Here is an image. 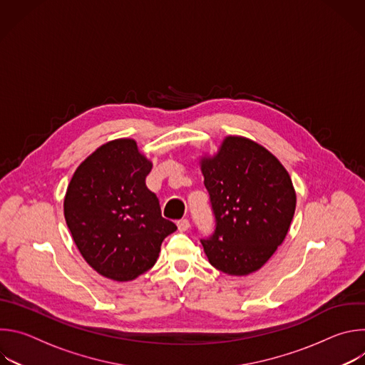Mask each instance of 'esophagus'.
I'll return each mask as SVG.
<instances>
[{
	"label": "esophagus",
	"instance_id": "34e87169",
	"mask_svg": "<svg viewBox=\"0 0 365 365\" xmlns=\"http://www.w3.org/2000/svg\"><path fill=\"white\" fill-rule=\"evenodd\" d=\"M189 227H190L189 220L183 218V220H179V221H178V228H179V231L185 232V231H187V228H189Z\"/></svg>",
	"mask_w": 365,
	"mask_h": 365
}]
</instances>
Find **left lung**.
I'll return each instance as SVG.
<instances>
[{
  "label": "left lung",
  "mask_w": 365,
  "mask_h": 365,
  "mask_svg": "<svg viewBox=\"0 0 365 365\" xmlns=\"http://www.w3.org/2000/svg\"><path fill=\"white\" fill-rule=\"evenodd\" d=\"M215 231L202 238L210 263L228 274L262 267L283 242L294 215L292 179L274 155L244 137H227L202 160Z\"/></svg>",
  "instance_id": "8db88e82"
}]
</instances>
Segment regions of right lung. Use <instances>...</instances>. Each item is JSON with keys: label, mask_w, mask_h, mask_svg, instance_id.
I'll return each instance as SVG.
<instances>
[{"label": "right lung", "mask_w": 365, "mask_h": 365, "mask_svg": "<svg viewBox=\"0 0 365 365\" xmlns=\"http://www.w3.org/2000/svg\"><path fill=\"white\" fill-rule=\"evenodd\" d=\"M151 166L134 140H114L81 163L68 186L63 207L73 241L86 263L111 280L150 270L163 240L178 230L145 186Z\"/></svg>", "instance_id": "obj_1"}]
</instances>
